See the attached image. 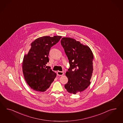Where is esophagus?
I'll list each match as a JSON object with an SVG mask.
<instances>
[{"label":"esophagus","mask_w":123,"mask_h":123,"mask_svg":"<svg viewBox=\"0 0 123 123\" xmlns=\"http://www.w3.org/2000/svg\"><path fill=\"white\" fill-rule=\"evenodd\" d=\"M57 74L58 75H62L64 74V73L62 71H58L57 72Z\"/></svg>","instance_id":"1"}]
</instances>
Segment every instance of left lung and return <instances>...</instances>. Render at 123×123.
Wrapping results in <instances>:
<instances>
[{"mask_svg": "<svg viewBox=\"0 0 123 123\" xmlns=\"http://www.w3.org/2000/svg\"><path fill=\"white\" fill-rule=\"evenodd\" d=\"M61 43L70 64L66 73L68 81L65 88L70 93L81 92L91 83L93 71V53L88 46L71 38L63 37Z\"/></svg>", "mask_w": 123, "mask_h": 123, "instance_id": "obj_1", "label": "left lung"}]
</instances>
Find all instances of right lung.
<instances>
[{
	"mask_svg": "<svg viewBox=\"0 0 123 123\" xmlns=\"http://www.w3.org/2000/svg\"><path fill=\"white\" fill-rule=\"evenodd\" d=\"M61 36H44L32 43L27 55L24 56L23 72L24 79L33 90L44 92L47 90L56 77V74L47 66L51 48L57 43Z\"/></svg>",
	"mask_w": 123,
	"mask_h": 123,
	"instance_id": "add662e5",
	"label": "right lung"
}]
</instances>
